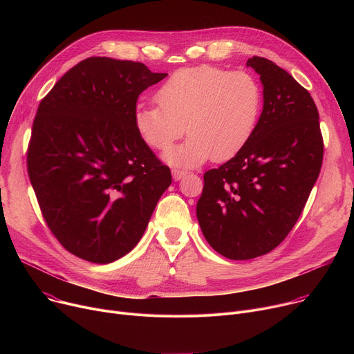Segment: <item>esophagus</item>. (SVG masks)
Instances as JSON below:
<instances>
[{"label":"esophagus","instance_id":"obj_1","mask_svg":"<svg viewBox=\"0 0 354 354\" xmlns=\"http://www.w3.org/2000/svg\"><path fill=\"white\" fill-rule=\"evenodd\" d=\"M187 172L186 171H182V169H172V176L175 180H179L182 179Z\"/></svg>","mask_w":354,"mask_h":354}]
</instances>
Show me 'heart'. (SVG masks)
Here are the masks:
<instances>
[{
	"label": "heart",
	"instance_id": "heart-1",
	"mask_svg": "<svg viewBox=\"0 0 354 354\" xmlns=\"http://www.w3.org/2000/svg\"><path fill=\"white\" fill-rule=\"evenodd\" d=\"M158 105H138L134 127L153 149H167L186 131L187 140L169 148L164 160L193 168L213 158L235 157L254 134L262 88L246 71L197 66L175 71L156 92Z\"/></svg>",
	"mask_w": 354,
	"mask_h": 354
}]
</instances>
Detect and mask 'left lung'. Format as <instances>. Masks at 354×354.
I'll return each instance as SVG.
<instances>
[{
    "instance_id": "1",
    "label": "left lung",
    "mask_w": 354,
    "mask_h": 354,
    "mask_svg": "<svg viewBox=\"0 0 354 354\" xmlns=\"http://www.w3.org/2000/svg\"><path fill=\"white\" fill-rule=\"evenodd\" d=\"M263 85V111L239 153L205 174L197 220L220 255L269 254L292 230L319 176L324 140L310 92L273 62H246Z\"/></svg>"
}]
</instances>
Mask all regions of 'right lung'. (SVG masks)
Wrapping results in <instances>:
<instances>
[{
  "instance_id": "obj_1",
  "label": "right lung",
  "mask_w": 354,
  "mask_h": 354,
  "mask_svg": "<svg viewBox=\"0 0 354 354\" xmlns=\"http://www.w3.org/2000/svg\"><path fill=\"white\" fill-rule=\"evenodd\" d=\"M165 77L142 63L89 57L37 108L29 179L50 231L84 261L105 265L129 254L172 182L134 127L140 93Z\"/></svg>"
}]
</instances>
